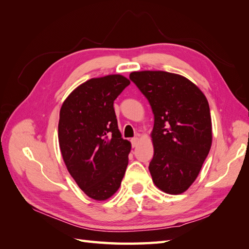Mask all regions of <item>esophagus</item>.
Instances as JSON below:
<instances>
[{
	"label": "esophagus",
	"mask_w": 249,
	"mask_h": 249,
	"mask_svg": "<svg viewBox=\"0 0 249 249\" xmlns=\"http://www.w3.org/2000/svg\"><path fill=\"white\" fill-rule=\"evenodd\" d=\"M131 142H132V146L133 147H136L138 145V143H139V138L138 137H134V138L131 139Z\"/></svg>",
	"instance_id": "34e87169"
}]
</instances>
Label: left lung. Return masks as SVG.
<instances>
[{
    "mask_svg": "<svg viewBox=\"0 0 249 249\" xmlns=\"http://www.w3.org/2000/svg\"><path fill=\"white\" fill-rule=\"evenodd\" d=\"M130 79L152 107L154 157L149 172L165 193L180 194L201 169L212 145L207 97L187 78L162 71H133Z\"/></svg>",
    "mask_w": 249,
    "mask_h": 249,
    "instance_id": "obj_1",
    "label": "left lung"
}]
</instances>
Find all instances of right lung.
I'll return each instance as SVG.
<instances>
[{"label":"right lung","mask_w":249,"mask_h":249,"mask_svg":"<svg viewBox=\"0 0 249 249\" xmlns=\"http://www.w3.org/2000/svg\"><path fill=\"white\" fill-rule=\"evenodd\" d=\"M130 81L109 74L83 83L60 109L58 138L71 176L87 196L106 200L122 184L131 143L122 138L113 103Z\"/></svg>","instance_id":"obj_1"}]
</instances>
